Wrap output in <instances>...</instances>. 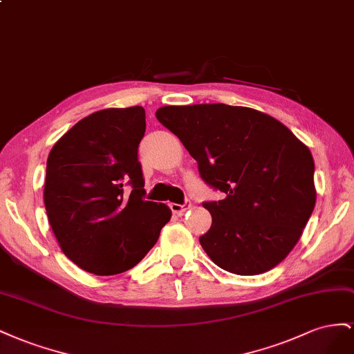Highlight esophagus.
Instances as JSON below:
<instances>
[{"label":"esophagus","instance_id":"esophagus-1","mask_svg":"<svg viewBox=\"0 0 354 354\" xmlns=\"http://www.w3.org/2000/svg\"><path fill=\"white\" fill-rule=\"evenodd\" d=\"M170 209L174 214H178V215H183L184 212H187L188 209H191V203L189 201H185L184 205H178V203H170Z\"/></svg>","mask_w":354,"mask_h":354}]
</instances>
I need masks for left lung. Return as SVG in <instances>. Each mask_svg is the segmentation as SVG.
I'll use <instances>...</instances> for the list:
<instances>
[{
    "mask_svg": "<svg viewBox=\"0 0 354 354\" xmlns=\"http://www.w3.org/2000/svg\"><path fill=\"white\" fill-rule=\"evenodd\" d=\"M156 117L197 161L205 183L225 193L203 203L212 227L200 245L209 258L240 276L280 264L316 205L308 147L274 117L246 106H161Z\"/></svg>",
    "mask_w": 354,
    "mask_h": 354,
    "instance_id": "left-lung-1",
    "label": "left lung"
}]
</instances>
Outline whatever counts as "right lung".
I'll return each instance as SVG.
<instances>
[{"label": "right lung", "instance_id": "1", "mask_svg": "<svg viewBox=\"0 0 354 354\" xmlns=\"http://www.w3.org/2000/svg\"><path fill=\"white\" fill-rule=\"evenodd\" d=\"M142 106L108 108L80 120L47 158L44 206L64 254L87 272L113 276L133 268L170 216L144 198L138 147ZM126 185L133 187L128 193Z\"/></svg>", "mask_w": 354, "mask_h": 354}]
</instances>
